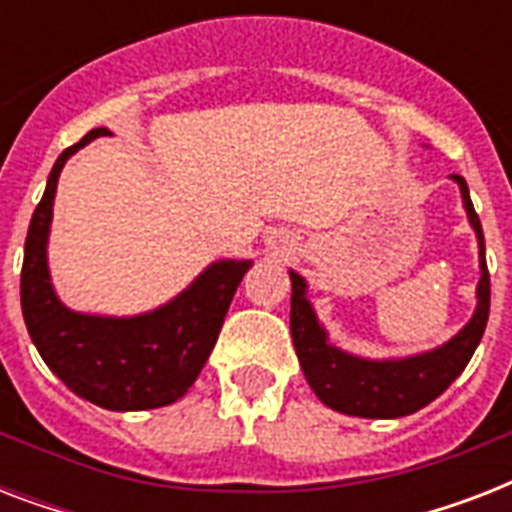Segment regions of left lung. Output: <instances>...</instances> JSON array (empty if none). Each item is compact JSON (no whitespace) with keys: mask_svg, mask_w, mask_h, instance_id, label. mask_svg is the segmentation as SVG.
Listing matches in <instances>:
<instances>
[{"mask_svg":"<svg viewBox=\"0 0 512 512\" xmlns=\"http://www.w3.org/2000/svg\"><path fill=\"white\" fill-rule=\"evenodd\" d=\"M457 183L462 196V209L478 241V284L476 311L468 324L446 342L409 356L372 358L358 356L329 340L327 327L321 324L319 313L308 297V281L297 271H289L292 281V311L289 329L295 342L300 369L321 404L350 417L366 420H396L406 414L420 412L422 406L436 401L468 366L484 337L489 321V271H486L484 231L478 220L465 177L449 175Z\"/></svg>","mask_w":512,"mask_h":512,"instance_id":"left-lung-1","label":"left lung"}]
</instances>
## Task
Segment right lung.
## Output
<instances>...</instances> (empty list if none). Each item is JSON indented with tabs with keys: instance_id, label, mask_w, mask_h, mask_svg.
<instances>
[{
	"instance_id": "1",
	"label": "right lung",
	"mask_w": 512,
	"mask_h": 512,
	"mask_svg": "<svg viewBox=\"0 0 512 512\" xmlns=\"http://www.w3.org/2000/svg\"><path fill=\"white\" fill-rule=\"evenodd\" d=\"M103 135L111 130L87 132L52 164L44 196L28 225L20 308L44 364L76 396L111 412H143L175 404L196 382L252 260H212L167 303L132 316L68 308L55 292L47 257L58 177L79 148Z\"/></svg>"
}]
</instances>
